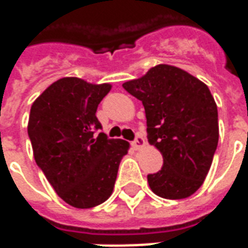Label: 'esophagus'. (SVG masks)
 I'll return each instance as SVG.
<instances>
[{
  "label": "esophagus",
  "instance_id": "esophagus-1",
  "mask_svg": "<svg viewBox=\"0 0 248 248\" xmlns=\"http://www.w3.org/2000/svg\"><path fill=\"white\" fill-rule=\"evenodd\" d=\"M131 145H133V147H134L135 150H140V149H142V147L145 146V138H143V137H140V135H137L134 142H133Z\"/></svg>",
  "mask_w": 248,
  "mask_h": 248
}]
</instances>
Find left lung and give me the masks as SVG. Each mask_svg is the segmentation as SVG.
<instances>
[{
	"label": "left lung",
	"mask_w": 248,
	"mask_h": 248,
	"mask_svg": "<svg viewBox=\"0 0 248 248\" xmlns=\"http://www.w3.org/2000/svg\"><path fill=\"white\" fill-rule=\"evenodd\" d=\"M124 89L140 99L147 138L163 166L147 175L154 194L166 199L192 195L206 179L219 140L218 108L208 87L187 71L156 65Z\"/></svg>",
	"instance_id": "1"
}]
</instances>
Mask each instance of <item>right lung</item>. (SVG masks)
Listing matches in <instances>:
<instances>
[{"mask_svg":"<svg viewBox=\"0 0 248 248\" xmlns=\"http://www.w3.org/2000/svg\"><path fill=\"white\" fill-rule=\"evenodd\" d=\"M111 90L65 77L46 89L30 108L29 134L35 163L58 197L77 208H92L111 195L129 142L94 135L102 129L97 108Z\"/></svg>","mask_w":248,"mask_h":248,"instance_id":"add662e5","label":"right lung"}]
</instances>
